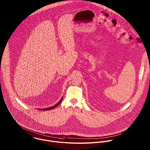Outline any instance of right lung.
<instances>
[{"label": "right lung", "mask_w": 150, "mask_h": 150, "mask_svg": "<svg viewBox=\"0 0 150 150\" xmlns=\"http://www.w3.org/2000/svg\"><path fill=\"white\" fill-rule=\"evenodd\" d=\"M62 99H63V97L62 98V99L59 100V102L57 103V104H56L55 106H52V107H48V108H40V109H39V110H43V111H47V110H52V109H54V108H55V107H57L61 103V102H62Z\"/></svg>", "instance_id": "1"}]
</instances>
